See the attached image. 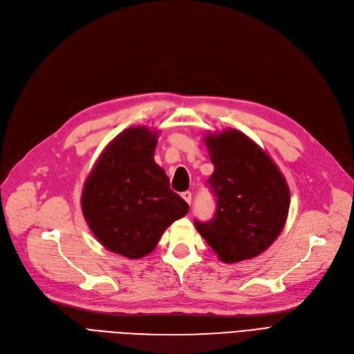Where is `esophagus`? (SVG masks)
<instances>
[{
  "label": "esophagus",
  "mask_w": 354,
  "mask_h": 354,
  "mask_svg": "<svg viewBox=\"0 0 354 354\" xmlns=\"http://www.w3.org/2000/svg\"><path fill=\"white\" fill-rule=\"evenodd\" d=\"M180 196L183 198V201L187 202V203H191V202H192V194H191L189 191H185V192H182V194H180Z\"/></svg>",
  "instance_id": "34e87169"
}]
</instances>
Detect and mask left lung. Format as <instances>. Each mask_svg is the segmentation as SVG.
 <instances>
[{"label":"left lung","mask_w":354,"mask_h":354,"mask_svg":"<svg viewBox=\"0 0 354 354\" xmlns=\"http://www.w3.org/2000/svg\"><path fill=\"white\" fill-rule=\"evenodd\" d=\"M214 174L208 179L216 212L208 222L195 221L221 261L239 263L264 252L283 231L288 185L266 151L236 129L208 133Z\"/></svg>","instance_id":"obj_1"}]
</instances>
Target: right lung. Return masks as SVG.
Instances as JSON below:
<instances>
[{
	"label": "right lung",
	"instance_id": "add662e5",
	"mask_svg": "<svg viewBox=\"0 0 354 354\" xmlns=\"http://www.w3.org/2000/svg\"><path fill=\"white\" fill-rule=\"evenodd\" d=\"M156 143L155 130L124 129L106 146L83 187L88 228L104 248L129 259L151 254L165 230L189 211L155 163Z\"/></svg>",
	"mask_w": 354,
	"mask_h": 354
}]
</instances>
